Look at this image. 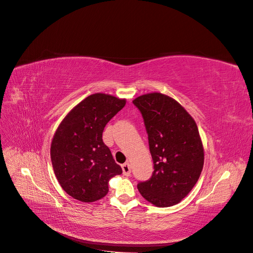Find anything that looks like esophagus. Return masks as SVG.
I'll return each instance as SVG.
<instances>
[{"label": "esophagus", "mask_w": 253, "mask_h": 253, "mask_svg": "<svg viewBox=\"0 0 253 253\" xmlns=\"http://www.w3.org/2000/svg\"><path fill=\"white\" fill-rule=\"evenodd\" d=\"M122 170H123V174L125 176H129L130 173H131V169H130V166L128 163H125L122 165Z\"/></svg>", "instance_id": "obj_1"}]
</instances>
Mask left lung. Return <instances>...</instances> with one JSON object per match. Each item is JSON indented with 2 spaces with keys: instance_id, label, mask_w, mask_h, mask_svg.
Here are the masks:
<instances>
[{
  "instance_id": "obj_1",
  "label": "left lung",
  "mask_w": 253,
  "mask_h": 253,
  "mask_svg": "<svg viewBox=\"0 0 253 253\" xmlns=\"http://www.w3.org/2000/svg\"><path fill=\"white\" fill-rule=\"evenodd\" d=\"M133 103L142 115L154 161L152 177L137 189L157 207L173 206L192 191L203 169L197 124L180 103L162 93L140 95Z\"/></svg>"
}]
</instances>
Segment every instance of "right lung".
I'll use <instances>...</instances> for the list:
<instances>
[{
	"instance_id": "obj_1",
	"label": "right lung",
	"mask_w": 253,
	"mask_h": 253,
	"mask_svg": "<svg viewBox=\"0 0 253 253\" xmlns=\"http://www.w3.org/2000/svg\"><path fill=\"white\" fill-rule=\"evenodd\" d=\"M126 99L91 94L64 117L53 136L50 156L61 188L76 200L94 202L109 192V180L122 173L102 132Z\"/></svg>"
}]
</instances>
